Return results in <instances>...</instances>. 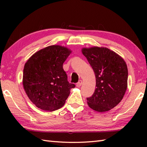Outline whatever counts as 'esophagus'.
Wrapping results in <instances>:
<instances>
[{
	"mask_svg": "<svg viewBox=\"0 0 147 147\" xmlns=\"http://www.w3.org/2000/svg\"><path fill=\"white\" fill-rule=\"evenodd\" d=\"M82 83H83L82 81V80H80L79 82H78V83L76 84V86H77V87H80L81 86H82Z\"/></svg>",
	"mask_w": 147,
	"mask_h": 147,
	"instance_id": "obj_1",
	"label": "esophagus"
}]
</instances>
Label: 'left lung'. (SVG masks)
<instances>
[{"label": "left lung", "mask_w": 147, "mask_h": 147, "mask_svg": "<svg viewBox=\"0 0 147 147\" xmlns=\"http://www.w3.org/2000/svg\"><path fill=\"white\" fill-rule=\"evenodd\" d=\"M95 74L96 89L87 104L99 112L110 111L119 103L127 87L128 71L126 62L119 55L106 47L83 48Z\"/></svg>", "instance_id": "obj_1"}]
</instances>
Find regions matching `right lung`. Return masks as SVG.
Segmentation results:
<instances>
[{
  "label": "right lung",
  "mask_w": 147,
  "mask_h": 147,
  "mask_svg": "<svg viewBox=\"0 0 147 147\" xmlns=\"http://www.w3.org/2000/svg\"><path fill=\"white\" fill-rule=\"evenodd\" d=\"M72 51L54 45L37 51L24 64L23 85L26 95L37 107L54 111L62 107L74 84L67 82L63 63Z\"/></svg>",
  "instance_id": "obj_1"
}]
</instances>
